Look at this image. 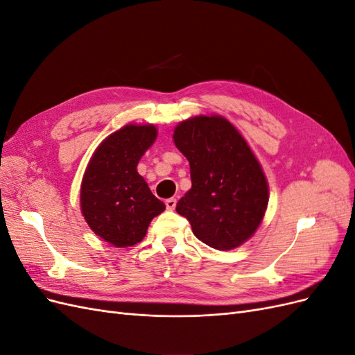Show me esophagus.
I'll return each instance as SVG.
<instances>
[{
    "label": "esophagus",
    "instance_id": "34e87169",
    "mask_svg": "<svg viewBox=\"0 0 355 355\" xmlns=\"http://www.w3.org/2000/svg\"><path fill=\"white\" fill-rule=\"evenodd\" d=\"M166 207H167V210H175L176 209V198L166 200Z\"/></svg>",
    "mask_w": 355,
    "mask_h": 355
}]
</instances>
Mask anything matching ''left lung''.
Wrapping results in <instances>:
<instances>
[{
    "label": "left lung",
    "instance_id": "1",
    "mask_svg": "<svg viewBox=\"0 0 355 355\" xmlns=\"http://www.w3.org/2000/svg\"><path fill=\"white\" fill-rule=\"evenodd\" d=\"M173 141L189 161L192 182L176 211L196 237L216 250L252 239L265 216L270 187L237 127L222 115H197L175 127Z\"/></svg>",
    "mask_w": 355,
    "mask_h": 355
}]
</instances>
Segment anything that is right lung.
Segmentation results:
<instances>
[{"label": "right lung", "instance_id": "right-lung-1", "mask_svg": "<svg viewBox=\"0 0 355 355\" xmlns=\"http://www.w3.org/2000/svg\"><path fill=\"white\" fill-rule=\"evenodd\" d=\"M154 124H127L93 153L80 189L81 213L90 230L114 247L142 241L166 206L137 173V163L157 139Z\"/></svg>", "mask_w": 355, "mask_h": 355}]
</instances>
